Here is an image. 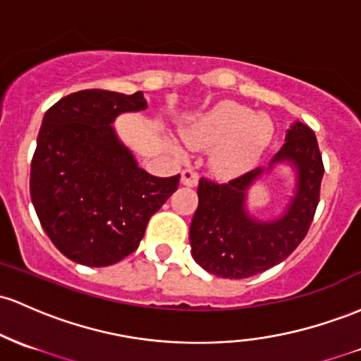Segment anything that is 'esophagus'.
<instances>
[{"label": "esophagus", "mask_w": 361, "mask_h": 361, "mask_svg": "<svg viewBox=\"0 0 361 361\" xmlns=\"http://www.w3.org/2000/svg\"><path fill=\"white\" fill-rule=\"evenodd\" d=\"M197 183H199V174L193 171V169H185L181 173V185H185V187H197Z\"/></svg>", "instance_id": "esophagus-1"}]
</instances>
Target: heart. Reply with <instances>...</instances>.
<instances>
[{"label": "heart", "instance_id": "obj_1", "mask_svg": "<svg viewBox=\"0 0 361 361\" xmlns=\"http://www.w3.org/2000/svg\"><path fill=\"white\" fill-rule=\"evenodd\" d=\"M183 137L192 149H214V173L233 176L250 169L260 159L274 137V125L267 114L224 101L190 123ZM173 149L176 154L181 152L178 145L173 144Z\"/></svg>", "mask_w": 361, "mask_h": 361}]
</instances>
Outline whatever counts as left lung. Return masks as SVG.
I'll return each instance as SVG.
<instances>
[{
  "label": "left lung",
  "mask_w": 361,
  "mask_h": 361,
  "mask_svg": "<svg viewBox=\"0 0 361 361\" xmlns=\"http://www.w3.org/2000/svg\"><path fill=\"white\" fill-rule=\"evenodd\" d=\"M284 140L267 166L228 183L200 178L190 247L193 260L211 274L228 279L260 274L283 262L307 235L319 204L322 156L315 133L302 121L291 123ZM281 165L293 171L290 193L274 218L260 220L250 211V190Z\"/></svg>",
  "instance_id": "obj_1"
}]
</instances>
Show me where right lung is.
Segmentation results:
<instances>
[{"mask_svg":"<svg viewBox=\"0 0 361 361\" xmlns=\"http://www.w3.org/2000/svg\"><path fill=\"white\" fill-rule=\"evenodd\" d=\"M144 109V92L92 89L59 99L42 118L30 199L46 235L73 262L106 267L135 252L150 216L176 192L180 174L142 169L113 126Z\"/></svg>","mask_w":361,"mask_h":361,"instance_id":"right-lung-1","label":"right lung"}]
</instances>
